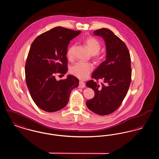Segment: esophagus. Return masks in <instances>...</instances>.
Listing matches in <instances>:
<instances>
[{"label": "esophagus", "mask_w": 159, "mask_h": 159, "mask_svg": "<svg viewBox=\"0 0 159 159\" xmlns=\"http://www.w3.org/2000/svg\"><path fill=\"white\" fill-rule=\"evenodd\" d=\"M85 86V83H84L82 81L79 82V88H83Z\"/></svg>", "instance_id": "obj_1"}]
</instances>
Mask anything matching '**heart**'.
<instances>
[{"label": "heart", "instance_id": "b5f03b06", "mask_svg": "<svg viewBox=\"0 0 159 159\" xmlns=\"http://www.w3.org/2000/svg\"><path fill=\"white\" fill-rule=\"evenodd\" d=\"M84 43L89 49L93 57L97 62H100L102 60V56L99 52L101 48V42L96 38L88 37L84 40ZM76 48V45L73 44L68 47L67 51V57L69 60L73 58V53ZM93 67L90 63L78 62L73 65L70 68V73L76 77L84 80L86 79L93 71Z\"/></svg>", "mask_w": 159, "mask_h": 159}]
</instances>
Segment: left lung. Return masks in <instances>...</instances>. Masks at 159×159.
I'll return each instance as SVG.
<instances>
[{
    "instance_id": "8db88e82",
    "label": "left lung",
    "mask_w": 159,
    "mask_h": 159,
    "mask_svg": "<svg viewBox=\"0 0 159 159\" xmlns=\"http://www.w3.org/2000/svg\"><path fill=\"white\" fill-rule=\"evenodd\" d=\"M106 42V60L102 62L86 82L95 92V96L86 101L88 108L95 113L108 115L117 110L125 98L131 82V60L125 42L107 29L94 31ZM102 79L105 82L99 85Z\"/></svg>"
}]
</instances>
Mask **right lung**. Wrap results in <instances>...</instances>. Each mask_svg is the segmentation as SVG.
Returning <instances> with one entry per match:
<instances>
[{"label":"right lung","instance_id":"1","mask_svg":"<svg viewBox=\"0 0 159 159\" xmlns=\"http://www.w3.org/2000/svg\"><path fill=\"white\" fill-rule=\"evenodd\" d=\"M80 33L57 27L38 36L31 45L25 66V82L33 100L45 111L63 108L71 90L79 86L75 76L58 81L55 75L67 73L68 44Z\"/></svg>","mask_w":159,"mask_h":159}]
</instances>
